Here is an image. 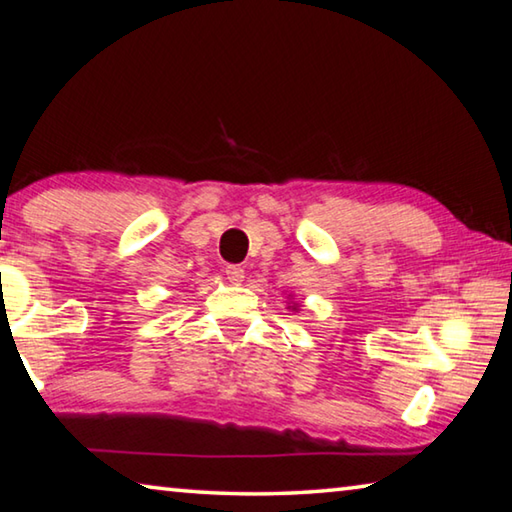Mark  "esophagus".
Wrapping results in <instances>:
<instances>
[{"instance_id":"34e87169","label":"esophagus","mask_w":512,"mask_h":512,"mask_svg":"<svg viewBox=\"0 0 512 512\" xmlns=\"http://www.w3.org/2000/svg\"><path fill=\"white\" fill-rule=\"evenodd\" d=\"M225 277H228V280L232 282V284H239V282H244V268L241 266H235V264H230V266H225Z\"/></svg>"}]
</instances>
